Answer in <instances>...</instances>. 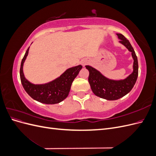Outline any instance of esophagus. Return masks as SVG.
<instances>
[{
    "label": "esophagus",
    "mask_w": 156,
    "mask_h": 156,
    "mask_svg": "<svg viewBox=\"0 0 156 156\" xmlns=\"http://www.w3.org/2000/svg\"><path fill=\"white\" fill-rule=\"evenodd\" d=\"M85 64H86V62H83V65H84V66Z\"/></svg>",
    "instance_id": "esophagus-1"
}]
</instances>
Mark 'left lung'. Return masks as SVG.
I'll list each match as a JSON object with an SVG mask.
<instances>
[{
    "mask_svg": "<svg viewBox=\"0 0 156 156\" xmlns=\"http://www.w3.org/2000/svg\"><path fill=\"white\" fill-rule=\"evenodd\" d=\"M117 36L120 43L131 52L134 60L133 73L124 80L114 81L105 77L92 67L86 66L89 71L88 82L92 92L96 96L107 100H116L126 95L134 87L138 77V60L133 47L124 36L122 34H117Z\"/></svg>",
    "mask_w": 156,
    "mask_h": 156,
    "instance_id": "1",
    "label": "left lung"
}]
</instances>
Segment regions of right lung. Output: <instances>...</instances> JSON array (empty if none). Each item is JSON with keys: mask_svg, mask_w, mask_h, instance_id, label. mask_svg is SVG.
<instances>
[{"mask_svg": "<svg viewBox=\"0 0 156 156\" xmlns=\"http://www.w3.org/2000/svg\"><path fill=\"white\" fill-rule=\"evenodd\" d=\"M27 50L21 61L20 78L25 90L34 100L45 104H55L63 101L68 96L74 79L83 68L81 65L68 69L54 81L44 84H34L25 79L23 72V66L29 53Z\"/></svg>", "mask_w": 156, "mask_h": 156, "instance_id": "1", "label": "right lung"}]
</instances>
